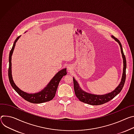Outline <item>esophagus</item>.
Returning a JSON list of instances; mask_svg holds the SVG:
<instances>
[{
    "instance_id": "obj_1",
    "label": "esophagus",
    "mask_w": 134,
    "mask_h": 134,
    "mask_svg": "<svg viewBox=\"0 0 134 134\" xmlns=\"http://www.w3.org/2000/svg\"><path fill=\"white\" fill-rule=\"evenodd\" d=\"M70 69H71V68H70V66H68V69L69 70H70Z\"/></svg>"
}]
</instances>
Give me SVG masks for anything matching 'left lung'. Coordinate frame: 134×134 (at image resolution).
Returning a JSON list of instances; mask_svg holds the SVG:
<instances>
[{
  "instance_id": "8db88e82",
  "label": "left lung",
  "mask_w": 134,
  "mask_h": 134,
  "mask_svg": "<svg viewBox=\"0 0 134 134\" xmlns=\"http://www.w3.org/2000/svg\"><path fill=\"white\" fill-rule=\"evenodd\" d=\"M112 38H113L117 42H118L119 44L120 45L121 52L122 54V56L123 58L124 62V68H123V73L122 78L120 83L118 86L115 89V90L111 93L108 94H106L104 95H95L93 94H90L87 93L83 91L80 88L78 82L75 80V78H73V84H74V90H75V94L77 97L79 99L80 101L83 102L85 103L88 104L92 105H101L103 104L108 102L112 99H113L114 97H115L118 94H119L121 91L122 89L124 86L125 80H126V57L124 55L122 45L120 42L117 38L114 37L113 36H111Z\"/></svg>"
}]
</instances>
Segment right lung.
<instances>
[{"label": "right lung", "mask_w": 134, "mask_h": 134, "mask_svg": "<svg viewBox=\"0 0 134 134\" xmlns=\"http://www.w3.org/2000/svg\"><path fill=\"white\" fill-rule=\"evenodd\" d=\"M21 36H19L16 40H15L12 49L10 51L9 55V68H8V78L10 83L14 90L15 91L23 98L25 100L35 104L42 103L50 101L53 99L55 96V94L58 87L59 81L64 76H65L66 72V69H63L59 71H58L55 76L52 79L48 84L46 86L43 90H41L40 92L35 93V94H29L21 91L20 88L14 82L12 75V56L15 46L16 42L20 38Z\"/></svg>", "instance_id": "obj_1"}]
</instances>
